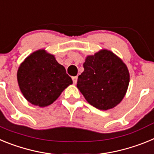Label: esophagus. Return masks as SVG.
<instances>
[{
	"mask_svg": "<svg viewBox=\"0 0 154 154\" xmlns=\"http://www.w3.org/2000/svg\"><path fill=\"white\" fill-rule=\"evenodd\" d=\"M72 79L73 83L76 84V82H77V79H78V77H77V76H73V77Z\"/></svg>",
	"mask_w": 154,
	"mask_h": 154,
	"instance_id": "1",
	"label": "esophagus"
}]
</instances>
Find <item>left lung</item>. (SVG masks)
Returning a JSON list of instances; mask_svg holds the SVG:
<instances>
[{
	"instance_id": "obj_1",
	"label": "left lung",
	"mask_w": 154,
	"mask_h": 154,
	"mask_svg": "<svg viewBox=\"0 0 154 154\" xmlns=\"http://www.w3.org/2000/svg\"><path fill=\"white\" fill-rule=\"evenodd\" d=\"M77 87L87 102L99 109L115 107L124 97L130 82L127 67L113 53L102 50L88 56Z\"/></svg>"
}]
</instances>
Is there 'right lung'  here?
Listing matches in <instances>:
<instances>
[{"mask_svg":"<svg viewBox=\"0 0 154 154\" xmlns=\"http://www.w3.org/2000/svg\"><path fill=\"white\" fill-rule=\"evenodd\" d=\"M17 82L25 99L41 107L51 104L72 83L64 66L44 50L35 51L22 62Z\"/></svg>","mask_w":154,"mask_h":154,"instance_id":"right-lung-1","label":"right lung"}]
</instances>
